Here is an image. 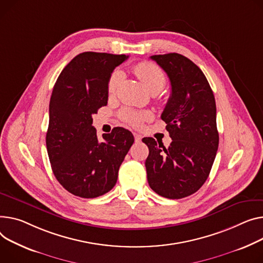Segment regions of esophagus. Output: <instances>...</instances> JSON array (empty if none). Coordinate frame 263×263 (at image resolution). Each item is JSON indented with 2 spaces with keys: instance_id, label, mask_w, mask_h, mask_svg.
I'll return each instance as SVG.
<instances>
[{
  "instance_id": "34e87169",
  "label": "esophagus",
  "mask_w": 263,
  "mask_h": 263,
  "mask_svg": "<svg viewBox=\"0 0 263 263\" xmlns=\"http://www.w3.org/2000/svg\"><path fill=\"white\" fill-rule=\"evenodd\" d=\"M133 135H134V138H135V142H136V143H139V142L142 141V135H141V134H138V133H134Z\"/></svg>"
}]
</instances>
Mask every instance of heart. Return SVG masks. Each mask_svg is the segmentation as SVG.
<instances>
[{
	"instance_id": "heart-1",
	"label": "heart",
	"mask_w": 263,
	"mask_h": 263,
	"mask_svg": "<svg viewBox=\"0 0 263 263\" xmlns=\"http://www.w3.org/2000/svg\"><path fill=\"white\" fill-rule=\"evenodd\" d=\"M134 72L150 93L157 94L163 90L166 83V76L160 66H157L156 64L149 61H144L139 62L134 66ZM121 79L122 74L120 71H114L111 74L108 81L109 92L112 93L117 89ZM120 117L122 120L128 122L129 125L133 127H138L141 126L144 120L150 117V113L138 112L131 109H124L120 112Z\"/></svg>"
}]
</instances>
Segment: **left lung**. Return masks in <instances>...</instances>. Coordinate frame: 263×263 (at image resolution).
<instances>
[{
    "mask_svg": "<svg viewBox=\"0 0 263 263\" xmlns=\"http://www.w3.org/2000/svg\"><path fill=\"white\" fill-rule=\"evenodd\" d=\"M166 72L171 94L162 113L172 142L168 148L144 137L149 186L167 199H182L207 180L219 146L216 100L205 75L177 52L150 57Z\"/></svg>",
    "mask_w": 263,
    "mask_h": 263,
    "instance_id": "left-lung-1",
    "label": "left lung"
}]
</instances>
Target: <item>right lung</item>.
<instances>
[{"instance_id":"obj_1","label":"right lung","mask_w":263,"mask_h":263,"mask_svg":"<svg viewBox=\"0 0 263 263\" xmlns=\"http://www.w3.org/2000/svg\"><path fill=\"white\" fill-rule=\"evenodd\" d=\"M126 55L85 51L60 73L49 101L46 148L57 181L74 196L92 199L110 191L134 143L133 134L114 128L98 141L92 115L108 103V81Z\"/></svg>"}]
</instances>
